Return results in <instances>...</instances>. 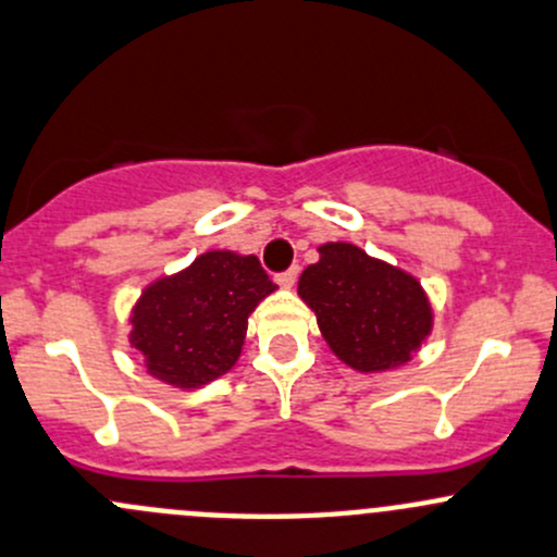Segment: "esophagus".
<instances>
[{"label": "esophagus", "instance_id": "34e87169", "mask_svg": "<svg viewBox=\"0 0 557 557\" xmlns=\"http://www.w3.org/2000/svg\"><path fill=\"white\" fill-rule=\"evenodd\" d=\"M296 277H299V269L290 267V269H285V272H280V274H277V283L283 285V288H294Z\"/></svg>", "mask_w": 557, "mask_h": 557}]
</instances>
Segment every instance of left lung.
<instances>
[{
	"label": "left lung",
	"instance_id": "1",
	"mask_svg": "<svg viewBox=\"0 0 557 557\" xmlns=\"http://www.w3.org/2000/svg\"><path fill=\"white\" fill-rule=\"evenodd\" d=\"M299 277V296L331 350L358 372L401 367L431 334V305L412 274L347 243L320 245Z\"/></svg>",
	"mask_w": 557,
	"mask_h": 557
}]
</instances>
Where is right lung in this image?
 I'll return each mask as SVG.
<instances>
[{"instance_id": "obj_1", "label": "right lung", "mask_w": 557, "mask_h": 557, "mask_svg": "<svg viewBox=\"0 0 557 557\" xmlns=\"http://www.w3.org/2000/svg\"><path fill=\"white\" fill-rule=\"evenodd\" d=\"M274 288L256 256L210 250L143 290L128 339L156 380L199 387L237 363L247 314Z\"/></svg>"}]
</instances>
